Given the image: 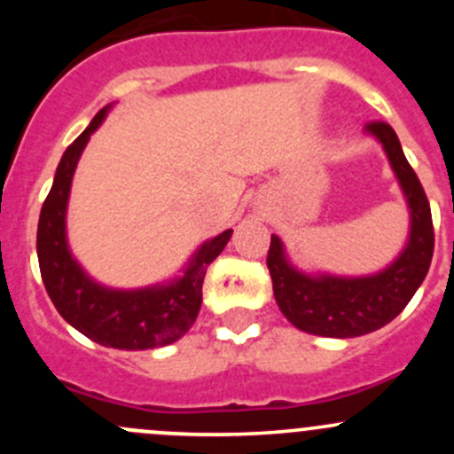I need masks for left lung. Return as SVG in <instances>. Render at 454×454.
Returning <instances> with one entry per match:
<instances>
[{
    "label": "left lung",
    "mask_w": 454,
    "mask_h": 454,
    "mask_svg": "<svg viewBox=\"0 0 454 454\" xmlns=\"http://www.w3.org/2000/svg\"><path fill=\"white\" fill-rule=\"evenodd\" d=\"M367 131L382 142L411 208V237L404 253L382 272L363 278L305 277L287 263L281 239L272 235L268 250L274 299L294 327L314 336L354 338L391 323L422 286L434 250L430 204L400 140L388 122L371 121Z\"/></svg>",
    "instance_id": "8db88e82"
}]
</instances>
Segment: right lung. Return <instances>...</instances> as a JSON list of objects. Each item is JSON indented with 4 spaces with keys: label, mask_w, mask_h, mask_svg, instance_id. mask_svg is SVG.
<instances>
[{
    "label": "right lung",
    "mask_w": 454,
    "mask_h": 454,
    "mask_svg": "<svg viewBox=\"0 0 454 454\" xmlns=\"http://www.w3.org/2000/svg\"><path fill=\"white\" fill-rule=\"evenodd\" d=\"M100 109L90 127L63 153L54 184L39 215L36 256L41 278L54 308L90 340L114 349H153L176 342L195 323L201 305V283L208 265L222 254L232 231L206 241L180 281L146 290L116 292L85 277L66 244V206L72 176L87 140L103 122Z\"/></svg>",
    "instance_id": "right-lung-1"
}]
</instances>
